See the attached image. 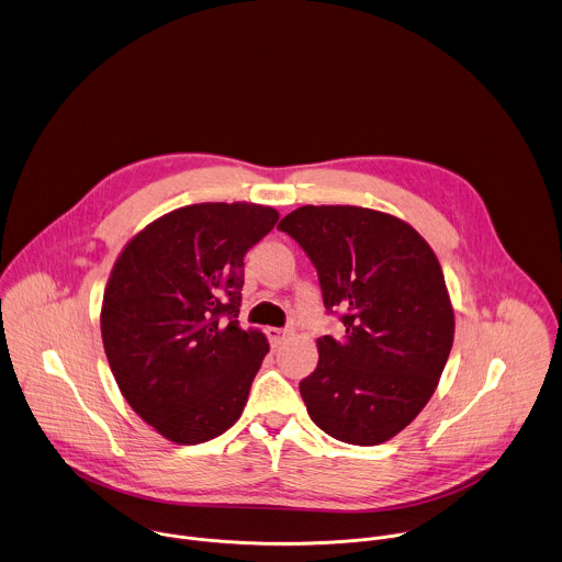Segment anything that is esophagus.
<instances>
[{
    "mask_svg": "<svg viewBox=\"0 0 562 562\" xmlns=\"http://www.w3.org/2000/svg\"><path fill=\"white\" fill-rule=\"evenodd\" d=\"M267 337L271 341L273 348L282 346V341L289 337V330H282V328H267Z\"/></svg>",
    "mask_w": 562,
    "mask_h": 562,
    "instance_id": "1",
    "label": "esophagus"
}]
</instances>
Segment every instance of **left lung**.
I'll list each match as a JSON object with an SVG mask.
<instances>
[{
    "label": "left lung",
    "mask_w": 562,
    "mask_h": 562,
    "mask_svg": "<svg viewBox=\"0 0 562 562\" xmlns=\"http://www.w3.org/2000/svg\"><path fill=\"white\" fill-rule=\"evenodd\" d=\"M278 229L306 251L346 328L317 339V368L300 383L311 420L346 445L392 440L425 409L453 348L434 249L407 221L357 205H302Z\"/></svg>",
    "instance_id": "left-lung-1"
}]
</instances>
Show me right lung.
Here are the masks:
<instances>
[{"mask_svg":"<svg viewBox=\"0 0 562 562\" xmlns=\"http://www.w3.org/2000/svg\"><path fill=\"white\" fill-rule=\"evenodd\" d=\"M258 203H194L120 251L100 308L109 368L131 409L175 445H201L243 414L269 352L238 324L243 258L278 223Z\"/></svg>","mask_w":562,"mask_h":562,"instance_id":"obj_1","label":"right lung"}]
</instances>
